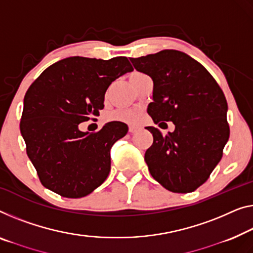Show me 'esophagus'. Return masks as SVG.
<instances>
[{
	"label": "esophagus",
	"instance_id": "obj_1",
	"mask_svg": "<svg viewBox=\"0 0 253 253\" xmlns=\"http://www.w3.org/2000/svg\"><path fill=\"white\" fill-rule=\"evenodd\" d=\"M128 129H129V133H135L138 129L137 126L135 125H129V127H128Z\"/></svg>",
	"mask_w": 253,
	"mask_h": 253
}]
</instances>
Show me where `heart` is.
<instances>
[{"label":"heart","instance_id":"heart-1","mask_svg":"<svg viewBox=\"0 0 253 253\" xmlns=\"http://www.w3.org/2000/svg\"><path fill=\"white\" fill-rule=\"evenodd\" d=\"M139 73H134L130 77L138 76ZM137 118V112L133 110H119L115 111L109 115V120H116V122H124V123H134Z\"/></svg>","mask_w":253,"mask_h":253}]
</instances>
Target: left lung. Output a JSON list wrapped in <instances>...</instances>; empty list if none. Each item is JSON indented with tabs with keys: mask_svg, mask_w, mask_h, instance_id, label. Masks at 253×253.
Returning a JSON list of instances; mask_svg holds the SVG:
<instances>
[{
	"mask_svg": "<svg viewBox=\"0 0 253 253\" xmlns=\"http://www.w3.org/2000/svg\"><path fill=\"white\" fill-rule=\"evenodd\" d=\"M130 61L153 81L151 118L159 126L164 122L175 125L168 135L146 127L153 135L144 156L150 174L174 193L193 192L209 178L228 141L223 90L201 63L184 52L164 50Z\"/></svg>",
	"mask_w": 253,
	"mask_h": 253,
	"instance_id": "left-lung-1",
	"label": "left lung"
}]
</instances>
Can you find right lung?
Returning <instances> with one entry per match:
<instances>
[{"instance_id":"obj_1","label":"right lung","mask_w":253,"mask_h":253,"mask_svg":"<svg viewBox=\"0 0 253 253\" xmlns=\"http://www.w3.org/2000/svg\"><path fill=\"white\" fill-rule=\"evenodd\" d=\"M131 70L126 56H71L46 68L29 86L20 131L43 186L78 199L107 179L110 150L127 134V125L111 122L95 133H84L78 126L100 115L109 86Z\"/></svg>"}]
</instances>
